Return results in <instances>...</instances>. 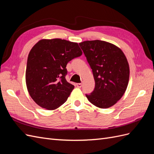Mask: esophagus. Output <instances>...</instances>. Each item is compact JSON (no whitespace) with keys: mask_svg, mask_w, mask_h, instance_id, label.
<instances>
[{"mask_svg":"<svg viewBox=\"0 0 154 154\" xmlns=\"http://www.w3.org/2000/svg\"><path fill=\"white\" fill-rule=\"evenodd\" d=\"M76 86H77V87H78V88H81V87H82V83H77Z\"/></svg>","mask_w":154,"mask_h":154,"instance_id":"34e87169","label":"esophagus"}]
</instances>
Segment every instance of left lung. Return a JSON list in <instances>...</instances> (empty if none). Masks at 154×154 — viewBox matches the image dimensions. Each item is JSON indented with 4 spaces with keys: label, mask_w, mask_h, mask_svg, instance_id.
Masks as SVG:
<instances>
[{
    "label": "left lung",
    "mask_w": 154,
    "mask_h": 154,
    "mask_svg": "<svg viewBox=\"0 0 154 154\" xmlns=\"http://www.w3.org/2000/svg\"><path fill=\"white\" fill-rule=\"evenodd\" d=\"M92 70L94 90L86 94L91 103L100 109L113 106L127 90L130 76L127 59L119 48L99 40L79 44Z\"/></svg>",
    "instance_id": "1"
}]
</instances>
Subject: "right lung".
Segmentation results:
<instances>
[{"mask_svg": "<svg viewBox=\"0 0 154 154\" xmlns=\"http://www.w3.org/2000/svg\"><path fill=\"white\" fill-rule=\"evenodd\" d=\"M82 54L78 43L60 38L42 39L32 48L27 58L26 83L37 105L52 110L67 101L74 86L66 79V66Z\"/></svg>", "mask_w": 154, "mask_h": 154, "instance_id": "add662e5", "label": "right lung"}]
</instances>
